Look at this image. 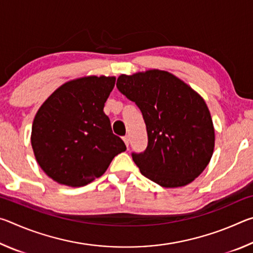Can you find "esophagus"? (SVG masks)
<instances>
[{"mask_svg":"<svg viewBox=\"0 0 253 253\" xmlns=\"http://www.w3.org/2000/svg\"><path fill=\"white\" fill-rule=\"evenodd\" d=\"M123 140H124V143H125L126 146L128 147V145H129V137H128L127 135L124 136V137H123Z\"/></svg>","mask_w":253,"mask_h":253,"instance_id":"1","label":"esophagus"}]
</instances>
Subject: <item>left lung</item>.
<instances>
[{
	"instance_id": "1",
	"label": "left lung",
	"mask_w": 253,
	"mask_h": 253,
	"mask_svg": "<svg viewBox=\"0 0 253 253\" xmlns=\"http://www.w3.org/2000/svg\"><path fill=\"white\" fill-rule=\"evenodd\" d=\"M117 88L134 101L146 124L148 144L132 161L144 176L163 187H181L207 168L214 149V127L198 92L168 71L122 75Z\"/></svg>"
}]
</instances>
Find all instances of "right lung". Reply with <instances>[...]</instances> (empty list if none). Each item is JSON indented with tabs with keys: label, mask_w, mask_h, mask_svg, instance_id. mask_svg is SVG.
Returning a JSON list of instances; mask_svg holds the SVG:
<instances>
[{
	"label": "right lung",
	"mask_w": 253,
	"mask_h": 253,
	"mask_svg": "<svg viewBox=\"0 0 253 253\" xmlns=\"http://www.w3.org/2000/svg\"><path fill=\"white\" fill-rule=\"evenodd\" d=\"M115 81L105 76L68 81L38 110L31 132L33 153L53 181L71 187L87 185L126 151L104 113Z\"/></svg>",
	"instance_id": "add662e5"
}]
</instances>
